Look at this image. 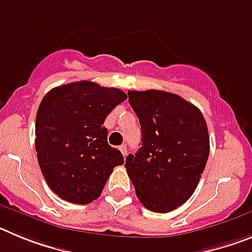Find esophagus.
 <instances>
[{
  "label": "esophagus",
  "mask_w": 252,
  "mask_h": 252,
  "mask_svg": "<svg viewBox=\"0 0 252 252\" xmlns=\"http://www.w3.org/2000/svg\"><path fill=\"white\" fill-rule=\"evenodd\" d=\"M120 151H121L124 157H126V155H127V148H126V145L120 146Z\"/></svg>",
  "instance_id": "34e87169"
}]
</instances>
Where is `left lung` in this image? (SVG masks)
Instances as JSON below:
<instances>
[{"mask_svg": "<svg viewBox=\"0 0 252 252\" xmlns=\"http://www.w3.org/2000/svg\"><path fill=\"white\" fill-rule=\"evenodd\" d=\"M141 125V148L126 169L144 207L168 213L188 201L209 155L206 120L194 104L164 91H128Z\"/></svg>", "mask_w": 252, "mask_h": 252, "instance_id": "8db88e82", "label": "left lung"}]
</instances>
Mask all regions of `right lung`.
<instances>
[{"mask_svg":"<svg viewBox=\"0 0 252 252\" xmlns=\"http://www.w3.org/2000/svg\"><path fill=\"white\" fill-rule=\"evenodd\" d=\"M127 98L117 88L81 81L49 91L36 113L35 150L49 188L62 199L88 204L101 195L121 151L107 142L106 117Z\"/></svg>","mask_w":252,"mask_h":252,"instance_id":"add662e5","label":"right lung"}]
</instances>
